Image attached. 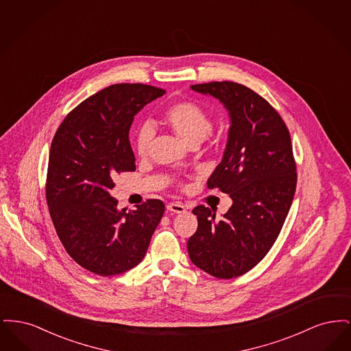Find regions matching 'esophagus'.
<instances>
[{
	"label": "esophagus",
	"mask_w": 351,
	"mask_h": 351,
	"mask_svg": "<svg viewBox=\"0 0 351 351\" xmlns=\"http://www.w3.org/2000/svg\"><path fill=\"white\" fill-rule=\"evenodd\" d=\"M167 210L172 213H184L186 210V208L180 202H171L167 205Z\"/></svg>",
	"instance_id": "34e87169"
}]
</instances>
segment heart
I'll return each mask as SVG.
<instances>
[{
	"label": "heart",
	"mask_w": 351,
	"mask_h": 351,
	"mask_svg": "<svg viewBox=\"0 0 351 351\" xmlns=\"http://www.w3.org/2000/svg\"><path fill=\"white\" fill-rule=\"evenodd\" d=\"M162 123L188 146L200 145L213 129L209 114L200 105L189 101L176 102L168 106L162 114ZM152 136L154 130L150 125H145L138 130L135 149L141 158L149 154Z\"/></svg>",
	"instance_id": "heart-1"
}]
</instances>
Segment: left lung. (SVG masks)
<instances>
[{"label": "left lung", "mask_w": 351, "mask_h": 351, "mask_svg": "<svg viewBox=\"0 0 351 351\" xmlns=\"http://www.w3.org/2000/svg\"><path fill=\"white\" fill-rule=\"evenodd\" d=\"M191 89L217 99L229 113L222 160L206 184L233 204L221 219L215 209L196 206L199 226L186 247L195 266L232 279L255 267L283 228L298 180L291 136L279 113L242 84L213 82Z\"/></svg>", "instance_id": "obj_1"}]
</instances>
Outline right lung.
Masks as SVG:
<instances>
[{"label":"right lung","mask_w":351,"mask_h":351,"mask_svg":"<svg viewBox=\"0 0 351 351\" xmlns=\"http://www.w3.org/2000/svg\"><path fill=\"white\" fill-rule=\"evenodd\" d=\"M163 89L114 84L77 105L51 143L46 199L59 239L82 267L101 276L142 262L165 213L160 200L118 209L113 176L135 171L129 132L135 114Z\"/></svg>","instance_id":"add662e5"}]
</instances>
